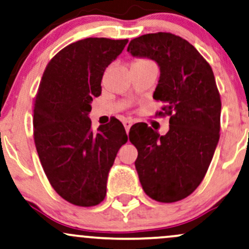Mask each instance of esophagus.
<instances>
[{
	"instance_id": "34e87169",
	"label": "esophagus",
	"mask_w": 249,
	"mask_h": 249,
	"mask_svg": "<svg viewBox=\"0 0 249 249\" xmlns=\"http://www.w3.org/2000/svg\"><path fill=\"white\" fill-rule=\"evenodd\" d=\"M123 124H124L125 130H126V132L128 133V131H130L131 126H132V121H131V119H126V121L123 122Z\"/></svg>"
}]
</instances>
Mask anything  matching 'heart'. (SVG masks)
Wrapping results in <instances>:
<instances>
[{"label": "heart", "instance_id": "1", "mask_svg": "<svg viewBox=\"0 0 249 249\" xmlns=\"http://www.w3.org/2000/svg\"><path fill=\"white\" fill-rule=\"evenodd\" d=\"M142 62H148V61H144V59H138V61H136L134 63H142Z\"/></svg>", "mask_w": 249, "mask_h": 249}]
</instances>
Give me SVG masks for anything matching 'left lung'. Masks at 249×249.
I'll list each match as a JSON object with an SVG mask.
<instances>
[{"mask_svg": "<svg viewBox=\"0 0 249 249\" xmlns=\"http://www.w3.org/2000/svg\"><path fill=\"white\" fill-rule=\"evenodd\" d=\"M127 53L158 64L153 98L165 104L159 115L171 116L164 136L145 123L131 127L137 173L150 198L178 201L202 181L219 142L221 101L212 68L191 43L168 33L137 37Z\"/></svg>", "mask_w": 249, "mask_h": 249, "instance_id": "8db88e82", "label": "left lung"}]
</instances>
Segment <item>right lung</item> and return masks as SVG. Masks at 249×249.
I'll return each instance as SVG.
<instances>
[{"mask_svg":"<svg viewBox=\"0 0 249 249\" xmlns=\"http://www.w3.org/2000/svg\"><path fill=\"white\" fill-rule=\"evenodd\" d=\"M127 39L85 38L49 62L34 107V139L51 186L77 206L98 205L117 152L127 142L118 119L91 128V103L102 93L104 71Z\"/></svg>","mask_w":249,"mask_h":249,"instance_id":"add662e5","label":"right lung"}]
</instances>
